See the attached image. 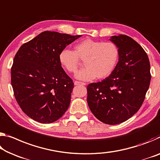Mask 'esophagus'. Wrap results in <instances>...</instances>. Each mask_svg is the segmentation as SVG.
<instances>
[{
  "mask_svg": "<svg viewBox=\"0 0 160 160\" xmlns=\"http://www.w3.org/2000/svg\"><path fill=\"white\" fill-rule=\"evenodd\" d=\"M74 85H85L86 83L79 82V81H74Z\"/></svg>",
  "mask_w": 160,
  "mask_h": 160,
  "instance_id": "1",
  "label": "esophagus"
}]
</instances>
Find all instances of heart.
<instances>
[{
	"instance_id": "obj_1",
	"label": "heart",
	"mask_w": 160,
	"mask_h": 160,
	"mask_svg": "<svg viewBox=\"0 0 160 160\" xmlns=\"http://www.w3.org/2000/svg\"><path fill=\"white\" fill-rule=\"evenodd\" d=\"M119 50L112 42H102L90 38L80 42L74 47V51L63 50L59 60L68 72H75L80 65V59L84 60L85 68L75 74L81 80H91L107 78L111 74L118 61Z\"/></svg>"
}]
</instances>
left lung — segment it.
Returning <instances> with one entry per match:
<instances>
[{"label": "left lung", "instance_id": "obj_1", "mask_svg": "<svg viewBox=\"0 0 160 160\" xmlns=\"http://www.w3.org/2000/svg\"><path fill=\"white\" fill-rule=\"evenodd\" d=\"M119 50V61L110 76L88 85V106L108 125L128 120L139 110L149 87L150 64L140 45L125 35L110 39Z\"/></svg>", "mask_w": 160, "mask_h": 160}]
</instances>
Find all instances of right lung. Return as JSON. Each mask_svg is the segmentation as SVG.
Wrapping results in <instances>:
<instances>
[{
  "label": "right lung",
  "mask_w": 160,
  "mask_h": 160,
  "mask_svg": "<svg viewBox=\"0 0 160 160\" xmlns=\"http://www.w3.org/2000/svg\"><path fill=\"white\" fill-rule=\"evenodd\" d=\"M82 35L44 31L22 45L11 68L14 95L24 113L48 124L66 112L72 92V80L61 66L60 52Z\"/></svg>",
  "instance_id": "add662e5"
}]
</instances>
